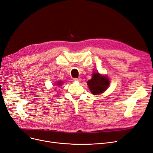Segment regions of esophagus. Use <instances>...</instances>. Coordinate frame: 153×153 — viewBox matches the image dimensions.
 I'll list each match as a JSON object with an SVG mask.
<instances>
[{"instance_id":"1","label":"esophagus","mask_w":153,"mask_h":153,"mask_svg":"<svg viewBox=\"0 0 153 153\" xmlns=\"http://www.w3.org/2000/svg\"><path fill=\"white\" fill-rule=\"evenodd\" d=\"M73 81L80 82L81 81V78H74V79H73Z\"/></svg>"}]
</instances>
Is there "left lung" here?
Segmentation results:
<instances>
[{
	"label": "left lung",
	"instance_id": "1",
	"mask_svg": "<svg viewBox=\"0 0 153 153\" xmlns=\"http://www.w3.org/2000/svg\"><path fill=\"white\" fill-rule=\"evenodd\" d=\"M109 84L108 78L99 74L98 72L93 73L92 78L87 82L91 93L95 95L101 94L105 91L108 87Z\"/></svg>",
	"mask_w": 153,
	"mask_h": 153
}]
</instances>
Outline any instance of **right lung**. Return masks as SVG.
<instances>
[{
  "instance_id": "add662e5",
  "label": "right lung",
  "mask_w": 153,
  "mask_h": 153,
  "mask_svg": "<svg viewBox=\"0 0 153 153\" xmlns=\"http://www.w3.org/2000/svg\"><path fill=\"white\" fill-rule=\"evenodd\" d=\"M63 84V82H58V83H57V86H60V85H62Z\"/></svg>"
}]
</instances>
